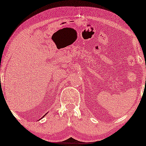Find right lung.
<instances>
[{
    "mask_svg": "<svg viewBox=\"0 0 146 146\" xmlns=\"http://www.w3.org/2000/svg\"><path fill=\"white\" fill-rule=\"evenodd\" d=\"M46 114H45V115H46ZM44 116H43V117H44Z\"/></svg>",
    "mask_w": 146,
    "mask_h": 146,
    "instance_id": "1",
    "label": "right lung"
}]
</instances>
